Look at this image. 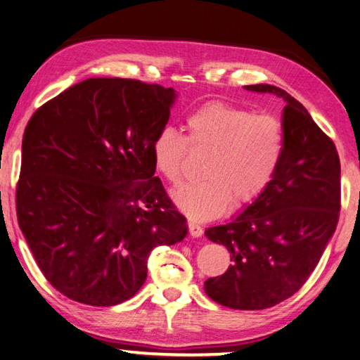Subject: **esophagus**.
Here are the masks:
<instances>
[{
    "label": "esophagus",
    "instance_id": "obj_1",
    "mask_svg": "<svg viewBox=\"0 0 360 360\" xmlns=\"http://www.w3.org/2000/svg\"><path fill=\"white\" fill-rule=\"evenodd\" d=\"M188 231L193 237H201L202 236V228L200 226V224H196L193 221L188 223Z\"/></svg>",
    "mask_w": 360,
    "mask_h": 360
}]
</instances>
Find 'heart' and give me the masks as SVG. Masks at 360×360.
Wrapping results in <instances>:
<instances>
[{
    "label": "heart",
    "instance_id": "heart-1",
    "mask_svg": "<svg viewBox=\"0 0 360 360\" xmlns=\"http://www.w3.org/2000/svg\"><path fill=\"white\" fill-rule=\"evenodd\" d=\"M187 137L170 126L158 131L151 143L153 162L167 181H181L188 143L210 151L206 179L173 192V201L188 218L212 220L234 204L246 207L262 195L276 174L285 150V129L279 117L255 114L238 105L212 101L186 120Z\"/></svg>",
    "mask_w": 360,
    "mask_h": 360
}]
</instances>
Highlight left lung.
<instances>
[{"mask_svg": "<svg viewBox=\"0 0 360 360\" xmlns=\"http://www.w3.org/2000/svg\"><path fill=\"white\" fill-rule=\"evenodd\" d=\"M257 94L285 101V150L269 188L206 237L228 248L232 265L204 283L221 306L260 311L290 298L306 283L339 223L340 159L337 148L285 90L256 84Z\"/></svg>", "mask_w": 360, "mask_h": 360, "instance_id": "1", "label": "left lung"}]
</instances>
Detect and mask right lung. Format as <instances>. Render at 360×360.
<instances>
[{"label": "right lung", "instance_id": "right-lung-1", "mask_svg": "<svg viewBox=\"0 0 360 360\" xmlns=\"http://www.w3.org/2000/svg\"><path fill=\"white\" fill-rule=\"evenodd\" d=\"M174 98L158 84L90 77L27 123L18 224L40 271L67 298L89 306L132 298L151 251L187 236L151 154Z\"/></svg>", "mask_w": 360, "mask_h": 360}]
</instances>
